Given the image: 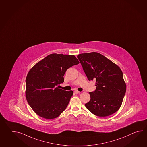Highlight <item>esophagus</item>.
<instances>
[{
  "label": "esophagus",
  "instance_id": "obj_1",
  "mask_svg": "<svg viewBox=\"0 0 147 147\" xmlns=\"http://www.w3.org/2000/svg\"><path fill=\"white\" fill-rule=\"evenodd\" d=\"M74 93L75 94H78V93H80V92L78 90H75V91H74Z\"/></svg>",
  "mask_w": 147,
  "mask_h": 147
}]
</instances>
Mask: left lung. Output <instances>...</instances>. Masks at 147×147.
<instances>
[{
	"mask_svg": "<svg viewBox=\"0 0 147 147\" xmlns=\"http://www.w3.org/2000/svg\"><path fill=\"white\" fill-rule=\"evenodd\" d=\"M89 81H96V90L90 92V102L85 105L92 114L106 117L119 110L126 91L120 67L99 53L93 52L77 56Z\"/></svg>",
	"mask_w": 147,
	"mask_h": 147,
	"instance_id": "left-lung-1",
	"label": "left lung"
}]
</instances>
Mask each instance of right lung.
<instances>
[{"mask_svg":"<svg viewBox=\"0 0 147 147\" xmlns=\"http://www.w3.org/2000/svg\"><path fill=\"white\" fill-rule=\"evenodd\" d=\"M80 62L75 55L49 54L30 69L26 77V97L39 116L52 119L66 109L73 92L57 87L67 69Z\"/></svg>","mask_w":147,"mask_h":147,"instance_id":"right-lung-1","label":"right lung"}]
</instances>
